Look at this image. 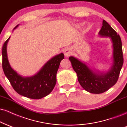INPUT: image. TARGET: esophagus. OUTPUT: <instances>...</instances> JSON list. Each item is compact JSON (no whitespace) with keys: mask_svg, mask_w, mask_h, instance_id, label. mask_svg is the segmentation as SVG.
Returning <instances> with one entry per match:
<instances>
[{"mask_svg":"<svg viewBox=\"0 0 127 127\" xmlns=\"http://www.w3.org/2000/svg\"><path fill=\"white\" fill-rule=\"evenodd\" d=\"M64 55L66 56V57H68V56H70L72 54V50L69 48H65L64 50Z\"/></svg>","mask_w":127,"mask_h":127,"instance_id":"esophagus-1","label":"esophagus"}]
</instances>
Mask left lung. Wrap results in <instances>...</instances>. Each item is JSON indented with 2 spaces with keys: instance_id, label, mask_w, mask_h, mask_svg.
I'll return each mask as SVG.
<instances>
[{
  "instance_id": "8db88e82",
  "label": "left lung",
  "mask_w": 127,
  "mask_h": 127,
  "mask_svg": "<svg viewBox=\"0 0 127 127\" xmlns=\"http://www.w3.org/2000/svg\"><path fill=\"white\" fill-rule=\"evenodd\" d=\"M98 35L100 37H109L112 42V64L108 71H98L74 56L69 58L81 87L95 94L107 91L116 84L124 62L120 36L105 20H103Z\"/></svg>"
}]
</instances>
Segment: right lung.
<instances>
[{
	"label": "right lung",
	"instance_id": "obj_1",
	"mask_svg": "<svg viewBox=\"0 0 127 127\" xmlns=\"http://www.w3.org/2000/svg\"><path fill=\"white\" fill-rule=\"evenodd\" d=\"M10 37L6 40L2 47V67L4 75L12 87L19 94L31 99H41L49 95L56 85V73L61 61L64 58L63 53L56 55L47 61L34 75L23 76L12 68L9 62L7 45Z\"/></svg>",
	"mask_w": 127,
	"mask_h": 127
}]
</instances>
